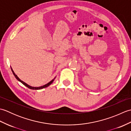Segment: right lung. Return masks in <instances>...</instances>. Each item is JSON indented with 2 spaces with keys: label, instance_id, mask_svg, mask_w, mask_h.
Listing matches in <instances>:
<instances>
[{
  "label": "right lung",
  "instance_id": "1",
  "mask_svg": "<svg viewBox=\"0 0 131 131\" xmlns=\"http://www.w3.org/2000/svg\"><path fill=\"white\" fill-rule=\"evenodd\" d=\"M11 70H12V73H13V75H15V78H16L17 79L18 81H19L21 83H23V84L24 85H25L26 87H27V88H30V89H31V90H41V89H43V88H46V87H48V86H49L50 84H51L52 83V82L54 81V79H53V80H52L51 82H49V83H47V84H45V85H43V86H41V87H31V86H30V85H28L27 84H26V83H25L24 82H23V80H21L17 76V75H16L15 74V73H14V71H13V70H12V69L11 68Z\"/></svg>",
  "mask_w": 131,
  "mask_h": 131
}]
</instances>
